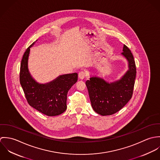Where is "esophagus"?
<instances>
[{
    "label": "esophagus",
    "mask_w": 160,
    "mask_h": 160,
    "mask_svg": "<svg viewBox=\"0 0 160 160\" xmlns=\"http://www.w3.org/2000/svg\"><path fill=\"white\" fill-rule=\"evenodd\" d=\"M78 77L80 79H83L86 77V73L84 71H80L78 74Z\"/></svg>",
    "instance_id": "34e87169"
}]
</instances>
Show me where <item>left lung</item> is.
I'll return each mask as SVG.
<instances>
[{
    "label": "left lung",
    "instance_id": "left-lung-1",
    "mask_svg": "<svg viewBox=\"0 0 160 160\" xmlns=\"http://www.w3.org/2000/svg\"><path fill=\"white\" fill-rule=\"evenodd\" d=\"M121 55L128 62V70L121 78L108 82L103 78L91 76L86 82L93 110L102 116L112 115L119 111L131 98L136 76L134 57L125 45Z\"/></svg>",
    "mask_w": 160,
    "mask_h": 160
}]
</instances>
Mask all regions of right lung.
Instances as JSON below:
<instances>
[{
  "label": "right lung",
  "mask_w": 160,
  "mask_h": 160,
  "mask_svg": "<svg viewBox=\"0 0 160 160\" xmlns=\"http://www.w3.org/2000/svg\"><path fill=\"white\" fill-rule=\"evenodd\" d=\"M34 44L35 42L26 49L23 55L20 73V84L31 107L47 116H57L67 110V93L77 82L78 73L60 75L45 84L38 82L28 69L30 48Z\"/></svg>",
  "instance_id": "add662e5"
}]
</instances>
